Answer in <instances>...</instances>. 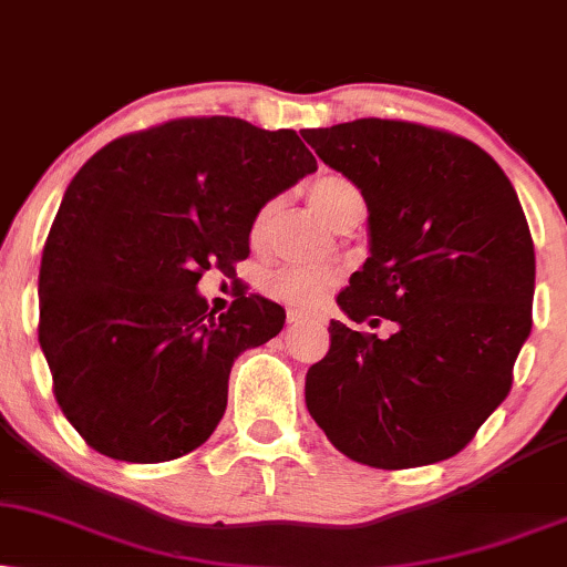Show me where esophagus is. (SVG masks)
Returning a JSON list of instances; mask_svg holds the SVG:
<instances>
[{"label":"esophagus","mask_w":567,"mask_h":567,"mask_svg":"<svg viewBox=\"0 0 567 567\" xmlns=\"http://www.w3.org/2000/svg\"><path fill=\"white\" fill-rule=\"evenodd\" d=\"M306 319V313L300 311H288V324H300V321Z\"/></svg>","instance_id":"esophagus-1"}]
</instances>
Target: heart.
<instances>
[{"label": "heart", "mask_w": 567, "mask_h": 567, "mask_svg": "<svg viewBox=\"0 0 567 567\" xmlns=\"http://www.w3.org/2000/svg\"><path fill=\"white\" fill-rule=\"evenodd\" d=\"M358 200H363L361 190L340 175H324L319 177V181H313L311 185V204L324 221H332L337 214L346 209V206L358 204ZM269 219H271V204H267L259 214H256L254 230H250V235L259 238V235L267 230ZM264 285H267V292L271 298L303 308V306L317 303L321 296H327V292L332 290L334 275L332 271L311 269V267H282L271 271Z\"/></svg>", "instance_id": "obj_1"}]
</instances>
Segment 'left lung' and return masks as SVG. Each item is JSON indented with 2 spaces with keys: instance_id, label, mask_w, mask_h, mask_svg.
<instances>
[{
  "instance_id": "8db88e82",
  "label": "left lung",
  "mask_w": 567,
  "mask_h": 567,
  "mask_svg": "<svg viewBox=\"0 0 567 567\" xmlns=\"http://www.w3.org/2000/svg\"><path fill=\"white\" fill-rule=\"evenodd\" d=\"M300 135L369 209V259L337 306L395 321L382 340L332 319L329 353L306 374L308 413L358 463L447 461L507 398L532 334L520 200L484 148L432 127L369 117Z\"/></svg>"
}]
</instances>
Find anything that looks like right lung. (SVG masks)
Returning a JSON list of instances; mask_svg holds the SVG:
<instances>
[{"label":"right lung","instance_id":"add662e5","mask_svg":"<svg viewBox=\"0 0 567 567\" xmlns=\"http://www.w3.org/2000/svg\"><path fill=\"white\" fill-rule=\"evenodd\" d=\"M317 172L296 131L172 120L106 143L78 169L39 271V342L62 413L114 461L164 463L214 434L243 350L285 308L240 296L212 311L206 269L248 256L256 214Z\"/></svg>","mask_w":567,"mask_h":567}]
</instances>
